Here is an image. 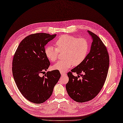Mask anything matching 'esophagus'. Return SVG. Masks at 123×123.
<instances>
[{
  "label": "esophagus",
  "instance_id": "esophagus-1",
  "mask_svg": "<svg viewBox=\"0 0 123 123\" xmlns=\"http://www.w3.org/2000/svg\"><path fill=\"white\" fill-rule=\"evenodd\" d=\"M61 73V76H65L66 75V74L65 73H64V72H60Z\"/></svg>",
  "mask_w": 123,
  "mask_h": 123
}]
</instances>
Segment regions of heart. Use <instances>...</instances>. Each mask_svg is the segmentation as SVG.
Here are the masks:
<instances>
[{
	"instance_id": "heart-1",
	"label": "heart",
	"mask_w": 123,
	"mask_h": 123,
	"mask_svg": "<svg viewBox=\"0 0 123 123\" xmlns=\"http://www.w3.org/2000/svg\"><path fill=\"white\" fill-rule=\"evenodd\" d=\"M57 49L48 46L45 49V54L49 61L55 62L58 57L59 52H64V60L58 61L52 66L53 70L65 72L72 65L80 64L88 54L89 45L85 38L64 35L59 37L55 43Z\"/></svg>"
}]
</instances>
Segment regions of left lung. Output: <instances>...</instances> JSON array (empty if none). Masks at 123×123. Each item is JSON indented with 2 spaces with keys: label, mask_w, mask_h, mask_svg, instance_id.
<instances>
[{
  "label": "left lung",
  "mask_w": 123,
  "mask_h": 123,
  "mask_svg": "<svg viewBox=\"0 0 123 123\" xmlns=\"http://www.w3.org/2000/svg\"><path fill=\"white\" fill-rule=\"evenodd\" d=\"M92 38L90 50L85 60L67 74L66 89L70 97L78 102L93 99L100 91L106 79L110 59L106 48L97 35L87 31ZM81 77V79H79Z\"/></svg>",
  "instance_id": "1"
}]
</instances>
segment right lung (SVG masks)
<instances>
[{
	"mask_svg": "<svg viewBox=\"0 0 123 123\" xmlns=\"http://www.w3.org/2000/svg\"><path fill=\"white\" fill-rule=\"evenodd\" d=\"M38 33L27 36L18 46L12 61V74L18 89L29 101L42 103L51 97L61 76L57 70L47 71L50 65L45 54V46L56 37Z\"/></svg>",
	"mask_w": 123,
	"mask_h": 123,
	"instance_id": "add662e5",
	"label": "right lung"
}]
</instances>
